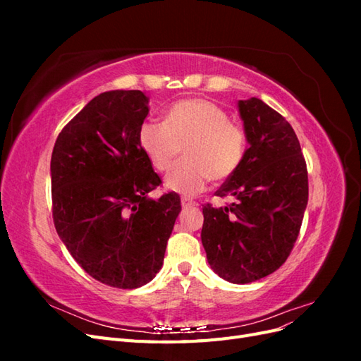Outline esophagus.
I'll return each instance as SVG.
<instances>
[{"mask_svg": "<svg viewBox=\"0 0 361 361\" xmlns=\"http://www.w3.org/2000/svg\"><path fill=\"white\" fill-rule=\"evenodd\" d=\"M180 204H182V207H183V209H188V207H192V206H197V203H195V202H192L191 199H187V197H183V199L180 200Z\"/></svg>", "mask_w": 361, "mask_h": 361, "instance_id": "esophagus-1", "label": "esophagus"}]
</instances>
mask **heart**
Returning <instances> with one entry per match:
<instances>
[{"label":"heart","instance_id":"obj_1","mask_svg":"<svg viewBox=\"0 0 361 361\" xmlns=\"http://www.w3.org/2000/svg\"><path fill=\"white\" fill-rule=\"evenodd\" d=\"M138 145L158 171H169L183 147V162L166 178V188L195 195L211 179L223 182L241 166L244 129L231 122L212 101L191 97L173 104L166 122L146 120L138 129Z\"/></svg>","mask_w":361,"mask_h":361}]
</instances>
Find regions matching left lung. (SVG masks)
I'll return each instance as SVG.
<instances>
[{"mask_svg": "<svg viewBox=\"0 0 361 361\" xmlns=\"http://www.w3.org/2000/svg\"><path fill=\"white\" fill-rule=\"evenodd\" d=\"M248 149L215 194L235 203L203 207L202 244L221 279L245 285L285 264L309 200L307 167L297 134L264 101L238 102Z\"/></svg>", "mask_w": 361, "mask_h": 361, "instance_id": "1", "label": "left lung"}]
</instances>
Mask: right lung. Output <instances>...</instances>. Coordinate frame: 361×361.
Listing matches in <instances>:
<instances>
[{"mask_svg":"<svg viewBox=\"0 0 361 361\" xmlns=\"http://www.w3.org/2000/svg\"><path fill=\"white\" fill-rule=\"evenodd\" d=\"M149 114L140 90L97 94L63 128L51 157L56 231L78 265L104 285L135 289L161 269L180 212L138 145Z\"/></svg>","mask_w":361,"mask_h":361,"instance_id":"add662e5","label":"right lung"}]
</instances>
